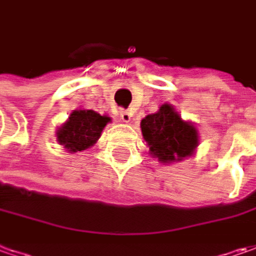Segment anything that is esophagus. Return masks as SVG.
I'll return each instance as SVG.
<instances>
[{"mask_svg":"<svg viewBox=\"0 0 256 256\" xmlns=\"http://www.w3.org/2000/svg\"><path fill=\"white\" fill-rule=\"evenodd\" d=\"M120 120H122L123 123H128V122L132 120V113L128 110H122L120 112Z\"/></svg>","mask_w":256,"mask_h":256,"instance_id":"obj_1","label":"esophagus"}]
</instances>
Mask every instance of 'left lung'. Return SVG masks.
Segmentation results:
<instances>
[{
	"label": "left lung",
	"mask_w": 256,
	"mask_h": 256,
	"mask_svg": "<svg viewBox=\"0 0 256 256\" xmlns=\"http://www.w3.org/2000/svg\"><path fill=\"white\" fill-rule=\"evenodd\" d=\"M140 128L150 156L163 164L178 163L194 156L200 144L194 123L182 120L170 103H164L156 113L147 114Z\"/></svg>",
	"instance_id": "1"
}]
</instances>
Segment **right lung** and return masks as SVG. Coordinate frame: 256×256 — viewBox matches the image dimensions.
<instances>
[{
	"label": "right lung",
	"mask_w": 256,
	"mask_h": 256,
	"mask_svg": "<svg viewBox=\"0 0 256 256\" xmlns=\"http://www.w3.org/2000/svg\"><path fill=\"white\" fill-rule=\"evenodd\" d=\"M110 122L112 119L106 114L102 116L94 110L76 109L58 128L55 137L68 153L84 152L98 143L103 128Z\"/></svg>",
	"instance_id": "add662e5"
}]
</instances>
